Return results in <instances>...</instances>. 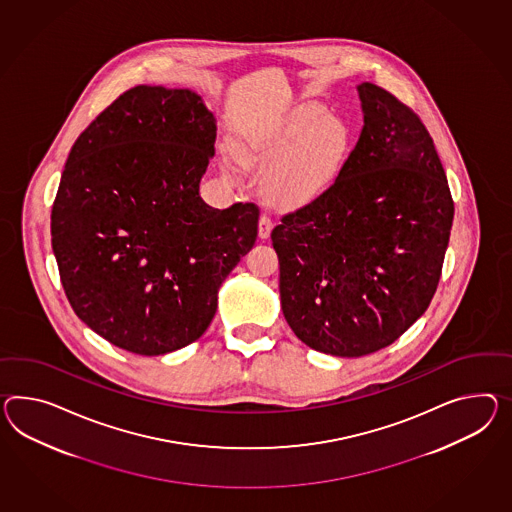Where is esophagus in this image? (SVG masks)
<instances>
[{
	"instance_id": "obj_1",
	"label": "esophagus",
	"mask_w": 512,
	"mask_h": 512,
	"mask_svg": "<svg viewBox=\"0 0 512 512\" xmlns=\"http://www.w3.org/2000/svg\"><path fill=\"white\" fill-rule=\"evenodd\" d=\"M272 229H274V222H272V218H270V216H266V214H262L261 220H259V238L264 240V238L270 237Z\"/></svg>"
}]
</instances>
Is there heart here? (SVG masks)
I'll use <instances>...</instances> for the list:
<instances>
[{"label": "heart", "instance_id": "b5f03b06", "mask_svg": "<svg viewBox=\"0 0 512 512\" xmlns=\"http://www.w3.org/2000/svg\"><path fill=\"white\" fill-rule=\"evenodd\" d=\"M349 151L344 122L322 109L300 105L279 122L259 129L237 146L238 161L266 170L262 192L277 207H301L335 183ZM225 174L238 181L237 166L225 155Z\"/></svg>", "mask_w": 512, "mask_h": 512}]
</instances>
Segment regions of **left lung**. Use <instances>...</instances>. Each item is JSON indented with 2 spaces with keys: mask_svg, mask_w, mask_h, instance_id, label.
Listing matches in <instances>:
<instances>
[{
  "mask_svg": "<svg viewBox=\"0 0 512 512\" xmlns=\"http://www.w3.org/2000/svg\"><path fill=\"white\" fill-rule=\"evenodd\" d=\"M357 92L364 125L333 187L272 231L285 320L335 357L387 348L427 311L453 224L420 118L377 85Z\"/></svg>",
  "mask_w": 512,
  "mask_h": 512,
  "instance_id": "8db88e82",
  "label": "left lung"
}]
</instances>
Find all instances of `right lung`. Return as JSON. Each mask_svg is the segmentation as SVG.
I'll use <instances>...</instances> for the list:
<instances>
[{"instance_id":"obj_1","label":"right lung","mask_w":512,"mask_h":512,"mask_svg":"<svg viewBox=\"0 0 512 512\" xmlns=\"http://www.w3.org/2000/svg\"><path fill=\"white\" fill-rule=\"evenodd\" d=\"M216 118L190 88L124 92L75 140L51 211V246L81 322L137 355L207 331L225 277L253 248L259 209H212L201 177Z\"/></svg>"}]
</instances>
